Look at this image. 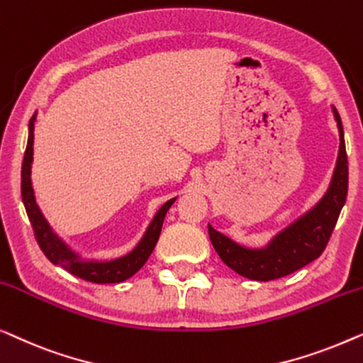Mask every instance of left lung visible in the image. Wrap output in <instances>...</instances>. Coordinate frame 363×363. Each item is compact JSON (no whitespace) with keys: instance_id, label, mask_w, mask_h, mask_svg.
<instances>
[{"instance_id":"8db88e82","label":"left lung","mask_w":363,"mask_h":363,"mask_svg":"<svg viewBox=\"0 0 363 363\" xmlns=\"http://www.w3.org/2000/svg\"><path fill=\"white\" fill-rule=\"evenodd\" d=\"M333 113L340 138L339 156L328 192L311 211L274 235L263 248L243 247L227 235L217 232L208 223V237L213 248L222 262L235 273L255 281H272L288 277L314 262L328 247L349 189V162H347L344 128L335 106H333Z\"/></svg>"}]
</instances>
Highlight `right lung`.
Returning <instances> with one entry per match:
<instances>
[{"label": "right lung", "mask_w": 363, "mask_h": 363, "mask_svg": "<svg viewBox=\"0 0 363 363\" xmlns=\"http://www.w3.org/2000/svg\"><path fill=\"white\" fill-rule=\"evenodd\" d=\"M34 121L35 113L29 121V136H28V146L26 152H24L23 161V171H21V196L23 203L26 207V213L29 217L30 225H33L34 237L38 240L40 250L45 257L49 258L50 263L59 264L74 277H79L85 281L91 283H121L125 279L131 278L136 272H140L143 264L147 262L150 255L155 250L157 238H160L162 222H164L166 212L169 211L172 203H174L176 197L162 203V207L156 212L152 217L150 225H147L143 238L138 242L135 248L130 253L123 255V257L115 259H106V262H99V259H84L79 253H75L57 233L52 230L49 222L40 212V208L35 202L33 182H30V164H33V145H34Z\"/></svg>", "instance_id": "add662e5"}]
</instances>
